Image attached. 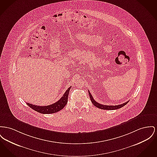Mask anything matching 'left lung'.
Listing matches in <instances>:
<instances>
[{
    "label": "left lung",
    "instance_id": "8db88e82",
    "mask_svg": "<svg viewBox=\"0 0 157 157\" xmlns=\"http://www.w3.org/2000/svg\"><path fill=\"white\" fill-rule=\"evenodd\" d=\"M89 92V95H90V99L91 100V102H92V104H94V105H95V107H97V108H99L100 109H102V110H116V109H119L121 107L124 106L126 104H128V102L129 101L126 102L123 104H121L120 105H102L101 104L95 101L94 100V99L92 97V95L91 94V93L90 92V91H88Z\"/></svg>",
    "mask_w": 157,
    "mask_h": 157
}]
</instances>
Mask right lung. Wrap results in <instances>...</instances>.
Segmentation results:
<instances>
[{
  "instance_id": "1",
  "label": "right lung",
  "mask_w": 157,
  "mask_h": 157,
  "mask_svg": "<svg viewBox=\"0 0 157 157\" xmlns=\"http://www.w3.org/2000/svg\"><path fill=\"white\" fill-rule=\"evenodd\" d=\"M71 88V87H69L66 91L63 94V97L60 98V99L54 104H52L46 106H40V105H36L31 104H29L27 102V105L29 107H31L34 110L36 111L38 113H42V114H52L55 113L57 111L61 110L63 109V107L67 104V99H68V95L69 90Z\"/></svg>"
}]
</instances>
